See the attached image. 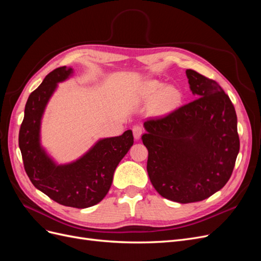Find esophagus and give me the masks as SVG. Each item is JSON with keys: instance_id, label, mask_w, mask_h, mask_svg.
Masks as SVG:
<instances>
[{"instance_id": "1", "label": "esophagus", "mask_w": 261, "mask_h": 261, "mask_svg": "<svg viewBox=\"0 0 261 261\" xmlns=\"http://www.w3.org/2000/svg\"><path fill=\"white\" fill-rule=\"evenodd\" d=\"M133 134H134V137H135L136 139H139L141 134H143V127H141L140 125H135L133 127Z\"/></svg>"}]
</instances>
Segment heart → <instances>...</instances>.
Segmentation results:
<instances>
[{
	"instance_id": "b5f03b06",
	"label": "heart",
	"mask_w": 261,
	"mask_h": 261,
	"mask_svg": "<svg viewBox=\"0 0 261 261\" xmlns=\"http://www.w3.org/2000/svg\"><path fill=\"white\" fill-rule=\"evenodd\" d=\"M161 85L160 84H151L149 85L148 87V94L149 96H155V94L161 90ZM180 92L176 89V88H173V87H169V88L164 89L162 92V96H161V101L163 106L165 107H172V106H175L176 103H178L179 100H180Z\"/></svg>"
}]
</instances>
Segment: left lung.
<instances>
[{"instance_id": "8db88e82", "label": "left lung", "mask_w": 261, "mask_h": 261, "mask_svg": "<svg viewBox=\"0 0 261 261\" xmlns=\"http://www.w3.org/2000/svg\"><path fill=\"white\" fill-rule=\"evenodd\" d=\"M196 99L149 118L141 136L147 171L162 197L179 203L201 201L230 179L240 151L238 117L219 84L187 69Z\"/></svg>"}]
</instances>
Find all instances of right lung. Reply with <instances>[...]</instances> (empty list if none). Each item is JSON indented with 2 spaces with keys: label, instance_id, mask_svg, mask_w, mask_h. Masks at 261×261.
Wrapping results in <instances>:
<instances>
[{
  "label": "right lung",
  "instance_id": "add662e5",
  "mask_svg": "<svg viewBox=\"0 0 261 261\" xmlns=\"http://www.w3.org/2000/svg\"><path fill=\"white\" fill-rule=\"evenodd\" d=\"M72 68L58 67L45 76L42 84L30 93L20 125L18 144L23 168L31 183L60 204L88 208L105 198L111 187L117 164L134 144L133 132L102 139L80 160L57 165L39 143L40 121L44 108L60 82L65 81Z\"/></svg>",
  "mask_w": 261,
  "mask_h": 261
}]
</instances>
